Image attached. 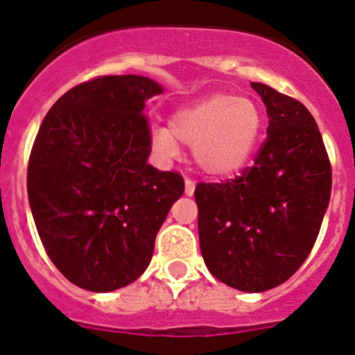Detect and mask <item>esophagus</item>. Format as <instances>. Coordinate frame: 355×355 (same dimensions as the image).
I'll return each mask as SVG.
<instances>
[{"label":"esophagus","mask_w":355,"mask_h":355,"mask_svg":"<svg viewBox=\"0 0 355 355\" xmlns=\"http://www.w3.org/2000/svg\"><path fill=\"white\" fill-rule=\"evenodd\" d=\"M193 191H196V182H193L191 178H186V180H184V193L191 197L193 196Z\"/></svg>","instance_id":"obj_1"}]
</instances>
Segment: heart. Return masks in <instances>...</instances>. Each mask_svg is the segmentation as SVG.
Masks as SVG:
<instances>
[{
  "label": "heart",
  "mask_w": 355,
  "mask_h": 355,
  "mask_svg": "<svg viewBox=\"0 0 355 355\" xmlns=\"http://www.w3.org/2000/svg\"><path fill=\"white\" fill-rule=\"evenodd\" d=\"M261 128V110L253 100L216 93L173 113L169 128L153 126L150 145L166 159L177 158L178 141L191 145L202 171L227 177L248 164Z\"/></svg>",
  "instance_id": "heart-1"
}]
</instances>
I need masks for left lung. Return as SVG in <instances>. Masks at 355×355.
<instances>
[{"label": "left lung", "instance_id": "8db88e82", "mask_svg": "<svg viewBox=\"0 0 355 355\" xmlns=\"http://www.w3.org/2000/svg\"><path fill=\"white\" fill-rule=\"evenodd\" d=\"M268 113L253 167L227 182H199V243L221 283L264 292L285 283L313 250L331 196V166L302 102L251 83Z\"/></svg>", "mask_w": 355, "mask_h": 355}]
</instances>
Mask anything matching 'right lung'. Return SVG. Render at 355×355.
<instances>
[{"instance_id":"add662e5","label":"right lung","mask_w":355,"mask_h":355,"mask_svg":"<svg viewBox=\"0 0 355 355\" xmlns=\"http://www.w3.org/2000/svg\"><path fill=\"white\" fill-rule=\"evenodd\" d=\"M145 76H100L46 113L27 166V196L46 253L80 288L112 292L147 270L184 178L147 162Z\"/></svg>"}]
</instances>
